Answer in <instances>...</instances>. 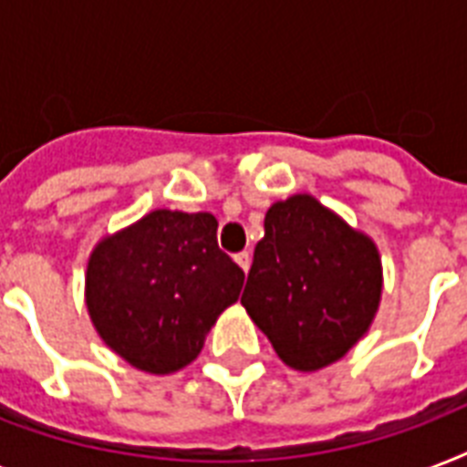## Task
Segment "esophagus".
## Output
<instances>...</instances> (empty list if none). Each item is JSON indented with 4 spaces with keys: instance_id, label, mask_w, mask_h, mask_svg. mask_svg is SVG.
<instances>
[{
    "instance_id": "obj_1",
    "label": "esophagus",
    "mask_w": 467,
    "mask_h": 467,
    "mask_svg": "<svg viewBox=\"0 0 467 467\" xmlns=\"http://www.w3.org/2000/svg\"><path fill=\"white\" fill-rule=\"evenodd\" d=\"M234 262L240 264V269L247 274L249 266H252V256H249V252H240V254H234Z\"/></svg>"
}]
</instances>
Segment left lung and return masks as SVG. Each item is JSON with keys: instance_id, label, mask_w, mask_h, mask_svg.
Segmentation results:
<instances>
[{"instance_id": "obj_1", "label": "left lung", "mask_w": 467, "mask_h": 467, "mask_svg": "<svg viewBox=\"0 0 467 467\" xmlns=\"http://www.w3.org/2000/svg\"><path fill=\"white\" fill-rule=\"evenodd\" d=\"M383 288L376 244L298 193L264 218L242 306L296 370L347 354L373 322Z\"/></svg>"}]
</instances>
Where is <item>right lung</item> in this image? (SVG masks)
<instances>
[{
    "mask_svg": "<svg viewBox=\"0 0 467 467\" xmlns=\"http://www.w3.org/2000/svg\"><path fill=\"white\" fill-rule=\"evenodd\" d=\"M242 284L244 271L218 247L211 213L152 211L99 242L87 266V307L116 354L164 376L201 354Z\"/></svg>",
    "mask_w": 467,
    "mask_h": 467,
    "instance_id": "1",
    "label": "right lung"
}]
</instances>
